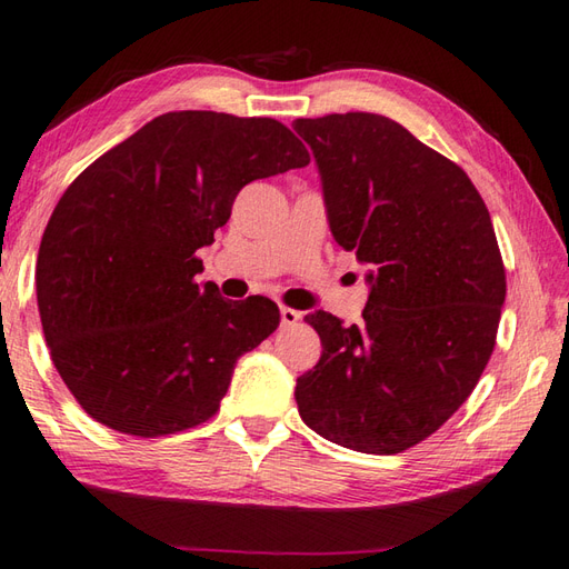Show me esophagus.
Returning a JSON list of instances; mask_svg holds the SVG:
<instances>
[{"mask_svg": "<svg viewBox=\"0 0 569 569\" xmlns=\"http://www.w3.org/2000/svg\"><path fill=\"white\" fill-rule=\"evenodd\" d=\"M280 321H282V327H295L297 321H301V311L289 309V307H280Z\"/></svg>", "mask_w": 569, "mask_h": 569, "instance_id": "34e87169", "label": "esophagus"}]
</instances>
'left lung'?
Masks as SVG:
<instances>
[{"mask_svg": "<svg viewBox=\"0 0 569 569\" xmlns=\"http://www.w3.org/2000/svg\"><path fill=\"white\" fill-rule=\"evenodd\" d=\"M315 154L333 240L368 264L361 327L305 317L319 363L297 378L307 427L366 455L437 432L489 363L506 272L489 208L455 161L373 112L295 120Z\"/></svg>", "mask_w": 569, "mask_h": 569, "instance_id": "8db88e82", "label": "left lung"}]
</instances>
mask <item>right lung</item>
Instances as JSON below:
<instances>
[{"mask_svg":"<svg viewBox=\"0 0 569 569\" xmlns=\"http://www.w3.org/2000/svg\"><path fill=\"white\" fill-rule=\"evenodd\" d=\"M307 164L282 122L181 110L68 187L41 238L37 299L53 366L92 420L161 437L216 415L238 358L277 329L280 309L196 282V250L246 183Z\"/></svg>","mask_w":569,"mask_h":569,"instance_id":"obj_1","label":"right lung"}]
</instances>
